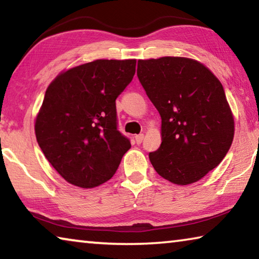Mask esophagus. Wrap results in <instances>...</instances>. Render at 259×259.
<instances>
[{
  "mask_svg": "<svg viewBox=\"0 0 259 259\" xmlns=\"http://www.w3.org/2000/svg\"><path fill=\"white\" fill-rule=\"evenodd\" d=\"M135 139H136V143H137V144H142L143 140H144V135L143 134L136 135L135 136Z\"/></svg>",
  "mask_w": 259,
  "mask_h": 259,
  "instance_id": "34e87169",
  "label": "esophagus"
}]
</instances>
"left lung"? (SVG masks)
<instances>
[{
    "label": "left lung",
    "instance_id": "obj_1",
    "mask_svg": "<svg viewBox=\"0 0 259 259\" xmlns=\"http://www.w3.org/2000/svg\"><path fill=\"white\" fill-rule=\"evenodd\" d=\"M137 76L162 120V143L151 152L156 172L177 185L204 177L233 142L234 120L218 78L182 57L138 60Z\"/></svg>",
    "mask_w": 259,
    "mask_h": 259
}]
</instances>
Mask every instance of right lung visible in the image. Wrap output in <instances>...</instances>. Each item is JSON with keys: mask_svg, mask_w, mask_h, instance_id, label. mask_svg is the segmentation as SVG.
<instances>
[{"mask_svg": "<svg viewBox=\"0 0 259 259\" xmlns=\"http://www.w3.org/2000/svg\"><path fill=\"white\" fill-rule=\"evenodd\" d=\"M135 72V59H99L59 74L48 87L35 135L65 181L91 188L115 174L131 147L117 129L115 100Z\"/></svg>", "mask_w": 259, "mask_h": 259, "instance_id": "right-lung-1", "label": "right lung"}]
</instances>
